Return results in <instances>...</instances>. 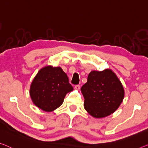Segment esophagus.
<instances>
[{"label": "esophagus", "instance_id": "esophagus-1", "mask_svg": "<svg viewBox=\"0 0 148 148\" xmlns=\"http://www.w3.org/2000/svg\"><path fill=\"white\" fill-rule=\"evenodd\" d=\"M74 88H75V89H76V90H80V85H76V86H74Z\"/></svg>", "mask_w": 148, "mask_h": 148}]
</instances>
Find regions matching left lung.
<instances>
[{
	"label": "left lung",
	"mask_w": 148,
	"mask_h": 148,
	"mask_svg": "<svg viewBox=\"0 0 148 148\" xmlns=\"http://www.w3.org/2000/svg\"><path fill=\"white\" fill-rule=\"evenodd\" d=\"M84 108L94 118H101L114 113L122 102L124 90L121 82L111 70L92 71L87 82L81 88Z\"/></svg>",
	"instance_id": "8db88e82"
}]
</instances>
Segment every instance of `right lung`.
Listing matches in <instances>:
<instances>
[{
    "label": "right lung",
    "instance_id": "obj_1",
    "mask_svg": "<svg viewBox=\"0 0 148 148\" xmlns=\"http://www.w3.org/2000/svg\"><path fill=\"white\" fill-rule=\"evenodd\" d=\"M72 90L67 74L60 67L47 66L34 77L30 95L37 107L45 112H52L60 106L66 94Z\"/></svg>",
    "mask_w": 148,
    "mask_h": 148
}]
</instances>
